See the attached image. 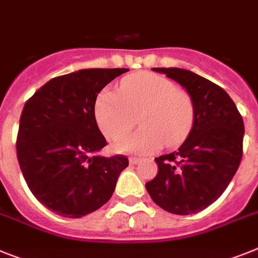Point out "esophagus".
Listing matches in <instances>:
<instances>
[{
  "label": "esophagus",
  "instance_id": "1",
  "mask_svg": "<svg viewBox=\"0 0 258 258\" xmlns=\"http://www.w3.org/2000/svg\"><path fill=\"white\" fill-rule=\"evenodd\" d=\"M140 161H142V159H139V157H130V164L131 165H135V164H138Z\"/></svg>",
  "mask_w": 258,
  "mask_h": 258
}]
</instances>
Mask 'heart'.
I'll return each mask as SVG.
<instances>
[{"mask_svg": "<svg viewBox=\"0 0 258 258\" xmlns=\"http://www.w3.org/2000/svg\"><path fill=\"white\" fill-rule=\"evenodd\" d=\"M99 128L109 139H118L135 125L138 131L114 144L119 152L151 153L177 146L191 130L196 106L191 96L170 80L152 72H136L120 81L118 93L103 90L94 106Z\"/></svg>", "mask_w": 258, "mask_h": 258, "instance_id": "1", "label": "heart"}]
</instances>
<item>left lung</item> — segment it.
Instances as JSON below:
<instances>
[{"mask_svg": "<svg viewBox=\"0 0 258 258\" xmlns=\"http://www.w3.org/2000/svg\"><path fill=\"white\" fill-rule=\"evenodd\" d=\"M191 96L196 118L182 146L156 157L159 172L146 189L168 213L190 215L209 207L226 190L243 156L244 122L224 89L181 68H152Z\"/></svg>", "mask_w": 258, "mask_h": 258, "instance_id": "8db88e82", "label": "left lung"}]
</instances>
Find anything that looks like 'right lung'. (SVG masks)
Segmentation results:
<instances>
[{
	"label": "right lung",
	"instance_id": "obj_1",
	"mask_svg": "<svg viewBox=\"0 0 258 258\" xmlns=\"http://www.w3.org/2000/svg\"><path fill=\"white\" fill-rule=\"evenodd\" d=\"M128 71L81 69L49 80L25 103L17 157L29 189L57 215L81 218L103 206L128 159L103 157L94 114L98 93Z\"/></svg>",
	"mask_w": 258,
	"mask_h": 258
}]
</instances>
